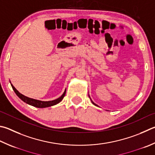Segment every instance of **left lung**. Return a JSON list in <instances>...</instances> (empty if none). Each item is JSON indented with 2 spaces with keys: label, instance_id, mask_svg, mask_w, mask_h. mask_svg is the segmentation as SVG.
Returning a JSON list of instances; mask_svg holds the SVG:
<instances>
[{
  "label": "left lung",
  "instance_id": "left-lung-1",
  "mask_svg": "<svg viewBox=\"0 0 155 155\" xmlns=\"http://www.w3.org/2000/svg\"><path fill=\"white\" fill-rule=\"evenodd\" d=\"M91 102H92L93 104H94L95 106H97V104H95V103H94V102H92V101H91Z\"/></svg>",
  "mask_w": 155,
  "mask_h": 155
}]
</instances>
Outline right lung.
I'll list each match as a JSON object with an SVG mask.
<instances>
[{
  "label": "right lung",
  "mask_w": 155,
  "mask_h": 155,
  "mask_svg": "<svg viewBox=\"0 0 155 155\" xmlns=\"http://www.w3.org/2000/svg\"><path fill=\"white\" fill-rule=\"evenodd\" d=\"M11 87H12L13 91H15V93L16 94V95H18V96L20 98V99L23 101V102H26V104H29V105L36 107V108H47V107L52 106L57 104L60 103L61 101L63 100V98L64 96H65V94H66V90H65V91L64 92V94L61 95L60 97H58V99L52 100V101H48V102H45V101L35 100V99H32V98L25 96V95L20 94V93H19L18 90H17L15 87H13L12 84H11Z\"/></svg>",
  "instance_id": "add662e5"
}]
</instances>
